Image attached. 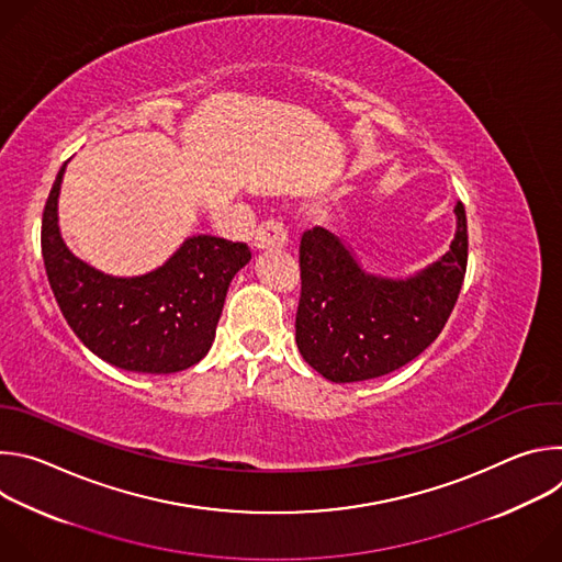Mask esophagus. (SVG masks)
Returning <instances> with one entry per match:
<instances>
[{"instance_id":"34e87169","label":"esophagus","mask_w":562,"mask_h":562,"mask_svg":"<svg viewBox=\"0 0 562 562\" xmlns=\"http://www.w3.org/2000/svg\"><path fill=\"white\" fill-rule=\"evenodd\" d=\"M289 243V235H286V228L276 222V220H265L258 231H256V237H254V247L256 249H282L286 247Z\"/></svg>"}]
</instances>
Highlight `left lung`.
Masks as SVG:
<instances>
[{
	"label": "left lung",
	"instance_id": "left-lung-1",
	"mask_svg": "<svg viewBox=\"0 0 562 562\" xmlns=\"http://www.w3.org/2000/svg\"><path fill=\"white\" fill-rule=\"evenodd\" d=\"M449 251L405 280L364 271L351 249L323 226L300 239L295 342L331 382L386 375L418 358L445 329L467 271V215L456 204Z\"/></svg>",
	"mask_w": 562,
	"mask_h": 562
}]
</instances>
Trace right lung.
<instances>
[{
    "label": "right lung",
    "instance_id": "right-lung-1",
    "mask_svg": "<svg viewBox=\"0 0 562 562\" xmlns=\"http://www.w3.org/2000/svg\"><path fill=\"white\" fill-rule=\"evenodd\" d=\"M59 169L42 217V256L72 334L98 358L137 373H176L211 349L235 273L251 260L243 243L193 235L150 273L115 278L70 254L57 224Z\"/></svg>",
    "mask_w": 562,
    "mask_h": 562
}]
</instances>
